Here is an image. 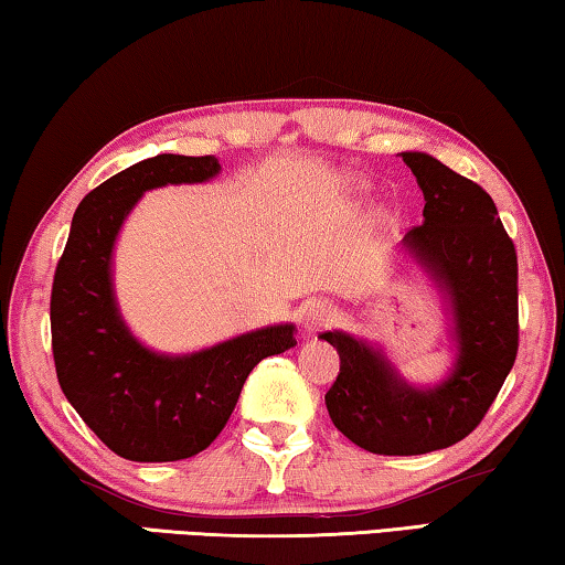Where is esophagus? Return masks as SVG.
<instances>
[{"mask_svg": "<svg viewBox=\"0 0 565 565\" xmlns=\"http://www.w3.org/2000/svg\"><path fill=\"white\" fill-rule=\"evenodd\" d=\"M332 320H335V308L322 300L310 302L302 312V326L308 332H318L322 328H328V326H332Z\"/></svg>", "mask_w": 565, "mask_h": 565, "instance_id": "34e87169", "label": "esophagus"}]
</instances>
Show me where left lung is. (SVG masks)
<instances>
[{
    "label": "left lung",
    "mask_w": 565,
    "mask_h": 565,
    "mask_svg": "<svg viewBox=\"0 0 565 565\" xmlns=\"http://www.w3.org/2000/svg\"><path fill=\"white\" fill-rule=\"evenodd\" d=\"M423 190V225L403 247L450 312L456 360L436 385H413L377 345L322 332L340 373L326 393L335 428L377 456H420L456 446L491 408L518 353V257L491 195L425 152H401Z\"/></svg>",
    "instance_id": "1"
}]
</instances>
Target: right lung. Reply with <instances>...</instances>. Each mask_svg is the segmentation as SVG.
Returning a JSON list of instances; mask_svg holds the SVG:
<instances>
[{
  "instance_id": "1",
  "label": "right lung",
  "mask_w": 565,
  "mask_h": 565,
  "mask_svg": "<svg viewBox=\"0 0 565 565\" xmlns=\"http://www.w3.org/2000/svg\"><path fill=\"white\" fill-rule=\"evenodd\" d=\"M217 157L157 154L117 172L74 210L52 282V353L60 387L109 450L137 463L198 456L225 428L239 391L263 358L290 350L292 322L168 355L142 345L119 312L115 243L147 190L220 174Z\"/></svg>"
}]
</instances>
